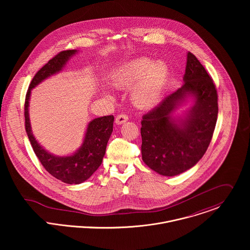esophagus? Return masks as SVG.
Returning <instances> with one entry per match:
<instances>
[{
	"label": "esophagus",
	"instance_id": "obj_1",
	"mask_svg": "<svg viewBox=\"0 0 250 250\" xmlns=\"http://www.w3.org/2000/svg\"><path fill=\"white\" fill-rule=\"evenodd\" d=\"M126 121H128V116L126 114H119L115 118V123L117 125H121V124L125 123Z\"/></svg>",
	"mask_w": 250,
	"mask_h": 250
}]
</instances>
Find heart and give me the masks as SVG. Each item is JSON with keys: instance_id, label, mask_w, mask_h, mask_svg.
<instances>
[{"instance_id": "heart-1", "label": "heart", "mask_w": 250, "mask_h": 250, "mask_svg": "<svg viewBox=\"0 0 250 250\" xmlns=\"http://www.w3.org/2000/svg\"><path fill=\"white\" fill-rule=\"evenodd\" d=\"M169 78L167 62L148 58H138L126 62L111 75L113 85L119 88L130 87V98L137 107L149 108L158 104L163 96ZM111 97L110 92H104Z\"/></svg>"}]
</instances>
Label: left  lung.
I'll return each mask as SVG.
<instances>
[{
  "label": "left lung",
  "instance_id": "1",
  "mask_svg": "<svg viewBox=\"0 0 250 250\" xmlns=\"http://www.w3.org/2000/svg\"><path fill=\"white\" fill-rule=\"evenodd\" d=\"M184 83L148 113L142 121L143 162L164 176H176L194 167L211 143L217 119L214 82L191 53L187 54ZM190 101L184 116L174 111Z\"/></svg>",
  "mask_w": 250,
  "mask_h": 250
}]
</instances>
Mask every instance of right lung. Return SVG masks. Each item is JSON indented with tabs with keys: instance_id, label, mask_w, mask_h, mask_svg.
Returning a JSON list of instances; mask_svg holds the SVG:
<instances>
[{
	"instance_id": "right-lung-1",
	"label": "right lung",
	"mask_w": 250,
	"mask_h": 250,
	"mask_svg": "<svg viewBox=\"0 0 250 250\" xmlns=\"http://www.w3.org/2000/svg\"><path fill=\"white\" fill-rule=\"evenodd\" d=\"M77 53V50L63 51L50 60L34 77L29 86L25 102L26 132L36 157L51 175L70 185L83 183L101 166L106 153L107 142L112 133L114 117L112 115L102 116L88 122L80 148L70 155L57 156L47 151L36 141L32 131L29 107L33 88L46 79L62 71L68 61Z\"/></svg>"
}]
</instances>
